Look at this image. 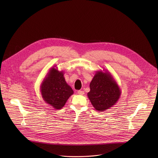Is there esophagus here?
I'll use <instances>...</instances> for the list:
<instances>
[{
  "label": "esophagus",
  "instance_id": "34e87169",
  "mask_svg": "<svg viewBox=\"0 0 158 158\" xmlns=\"http://www.w3.org/2000/svg\"><path fill=\"white\" fill-rule=\"evenodd\" d=\"M77 93H78V94H79V95H84V94H85V92H84L83 90H78V91H77Z\"/></svg>",
  "mask_w": 158,
  "mask_h": 158
}]
</instances>
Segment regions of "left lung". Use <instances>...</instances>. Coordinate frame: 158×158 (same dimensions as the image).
Segmentation results:
<instances>
[{"mask_svg": "<svg viewBox=\"0 0 158 158\" xmlns=\"http://www.w3.org/2000/svg\"><path fill=\"white\" fill-rule=\"evenodd\" d=\"M90 89L88 97L95 110L99 112L113 107L122 93L113 75L105 69L95 72L90 82Z\"/></svg>", "mask_w": 158, "mask_h": 158, "instance_id": "8db88e82", "label": "left lung"}]
</instances>
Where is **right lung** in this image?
<instances>
[{"instance_id": "right-lung-1", "label": "right lung", "mask_w": 158, "mask_h": 158, "mask_svg": "<svg viewBox=\"0 0 158 158\" xmlns=\"http://www.w3.org/2000/svg\"><path fill=\"white\" fill-rule=\"evenodd\" d=\"M40 91L45 102L56 110L61 109L73 94L65 80L64 72L59 71L56 66L46 75L40 86Z\"/></svg>"}]
</instances>
